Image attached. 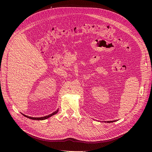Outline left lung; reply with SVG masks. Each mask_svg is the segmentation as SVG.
<instances>
[{
  "label": "left lung",
  "mask_w": 152,
  "mask_h": 152,
  "mask_svg": "<svg viewBox=\"0 0 152 152\" xmlns=\"http://www.w3.org/2000/svg\"><path fill=\"white\" fill-rule=\"evenodd\" d=\"M115 121H116V120L115 121H105V123H113V122H115Z\"/></svg>",
  "instance_id": "left-lung-1"
}]
</instances>
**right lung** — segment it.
Segmentation results:
<instances>
[{"label": "right lung", "mask_w": 152, "mask_h": 152, "mask_svg": "<svg viewBox=\"0 0 152 152\" xmlns=\"http://www.w3.org/2000/svg\"><path fill=\"white\" fill-rule=\"evenodd\" d=\"M58 110H57L56 111H55V112H54L53 113H52V114L51 115H48V116H44V117H29V116H26V115H23V116H25V117H27V118H29L30 119H32V120H45V119H47V118H49V117H50L52 116H53V115H55V114H56L57 113H58Z\"/></svg>", "instance_id": "obj_1"}]
</instances>
